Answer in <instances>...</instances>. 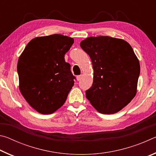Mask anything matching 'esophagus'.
Returning <instances> with one entry per match:
<instances>
[{"label":"esophagus","mask_w":156,"mask_h":156,"mask_svg":"<svg viewBox=\"0 0 156 156\" xmlns=\"http://www.w3.org/2000/svg\"><path fill=\"white\" fill-rule=\"evenodd\" d=\"M82 77H83V75H79V76H76V80H77L78 81L80 80H81V78H82Z\"/></svg>","instance_id":"1"}]
</instances>
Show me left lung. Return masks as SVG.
<instances>
[{
    "label": "left lung",
    "instance_id": "obj_1",
    "mask_svg": "<svg viewBox=\"0 0 156 156\" xmlns=\"http://www.w3.org/2000/svg\"><path fill=\"white\" fill-rule=\"evenodd\" d=\"M80 44L90 57L94 69L87 98L100 113L118 112L137 92L140 66L131 46L122 39L109 36L89 37Z\"/></svg>",
    "mask_w": 156,
    "mask_h": 156
}]
</instances>
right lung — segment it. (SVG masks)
Instances as JSON below:
<instances>
[{
    "label": "right lung",
    "mask_w": 156,
    "mask_h": 156,
    "mask_svg": "<svg viewBox=\"0 0 156 156\" xmlns=\"http://www.w3.org/2000/svg\"><path fill=\"white\" fill-rule=\"evenodd\" d=\"M73 41L61 34L36 37L18 58L20 91L38 113L51 114L61 107L74 84L71 66L65 60Z\"/></svg>",
    "instance_id": "add662e5"
}]
</instances>
